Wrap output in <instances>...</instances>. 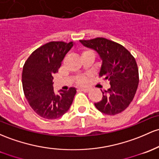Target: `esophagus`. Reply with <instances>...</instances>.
<instances>
[{
  "instance_id": "esophagus-1",
  "label": "esophagus",
  "mask_w": 159,
  "mask_h": 159,
  "mask_svg": "<svg viewBox=\"0 0 159 159\" xmlns=\"http://www.w3.org/2000/svg\"><path fill=\"white\" fill-rule=\"evenodd\" d=\"M80 90H82V91H84V92H89V91H90V89H89V88H81Z\"/></svg>"
}]
</instances>
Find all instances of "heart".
Listing matches in <instances>:
<instances>
[{
	"instance_id": "heart-1",
	"label": "heart",
	"mask_w": 159,
	"mask_h": 159,
	"mask_svg": "<svg viewBox=\"0 0 159 159\" xmlns=\"http://www.w3.org/2000/svg\"><path fill=\"white\" fill-rule=\"evenodd\" d=\"M88 52H90V50H84V51H83L82 54L88 53ZM87 82H88V79H87L86 77H80V78H78L77 79V83L79 85H84Z\"/></svg>"
}]
</instances>
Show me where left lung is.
<instances>
[{"label": "left lung", "mask_w": 159, "mask_h": 159, "mask_svg": "<svg viewBox=\"0 0 159 159\" xmlns=\"http://www.w3.org/2000/svg\"><path fill=\"white\" fill-rule=\"evenodd\" d=\"M84 46L99 53L102 66L99 77L108 80L111 87L102 92V99L94 103L99 111L109 116L121 113L133 100L139 84L137 62L131 53L120 43L104 38L80 40Z\"/></svg>", "instance_id": "left-lung-1"}]
</instances>
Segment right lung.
<instances>
[{
    "label": "right lung",
    "instance_id": "add662e5",
    "mask_svg": "<svg viewBox=\"0 0 159 159\" xmlns=\"http://www.w3.org/2000/svg\"><path fill=\"white\" fill-rule=\"evenodd\" d=\"M73 42L51 41L36 49L25 61L22 69L24 94L31 109L46 119H56L69 109L76 89L54 93L53 74L58 72L66 54Z\"/></svg>",
    "mask_w": 159,
    "mask_h": 159
}]
</instances>
